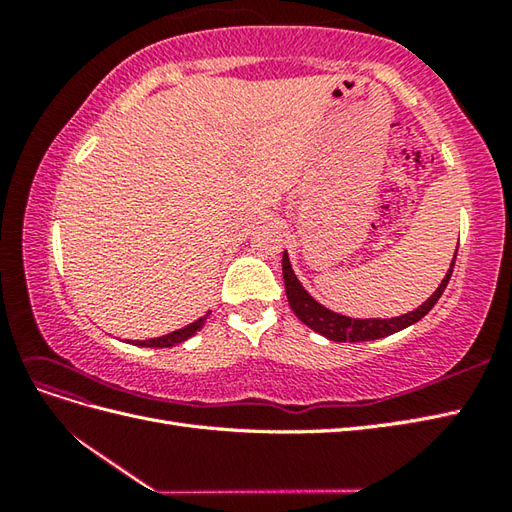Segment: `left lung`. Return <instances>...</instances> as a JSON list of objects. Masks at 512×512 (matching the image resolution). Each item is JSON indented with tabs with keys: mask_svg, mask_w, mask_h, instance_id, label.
Wrapping results in <instances>:
<instances>
[{
	"mask_svg": "<svg viewBox=\"0 0 512 512\" xmlns=\"http://www.w3.org/2000/svg\"><path fill=\"white\" fill-rule=\"evenodd\" d=\"M458 255V250H455ZM455 266V257L451 262V268L447 277L442 279V284L438 286V290L422 303L420 308H416L413 312L402 314V317H394V319H350L343 317V314H336L328 308H323L319 301H314L306 288L299 284V279L292 273L290 259L284 253V259H281V268H284V284H286V295H288V303L292 312L297 317L312 328L314 332H319L323 336H328L330 341H339V343H358V341H374V339H383V336H389L394 332H400L409 328L411 323L420 321L424 314H427L433 306H436L438 299L442 297L444 288H447L451 273Z\"/></svg>",
	"mask_w": 512,
	"mask_h": 512,
	"instance_id": "left-lung-1",
	"label": "left lung"
}]
</instances>
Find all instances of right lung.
Instances as JSON below:
<instances>
[{
	"label": "right lung",
	"mask_w": 512,
	"mask_h": 512,
	"mask_svg": "<svg viewBox=\"0 0 512 512\" xmlns=\"http://www.w3.org/2000/svg\"><path fill=\"white\" fill-rule=\"evenodd\" d=\"M206 317H209V314H206ZM206 317L198 319V321H195V323H191V325H187V328H182V330H176V332H171V334H165V336H158V339L136 341L134 345H143V347H171V345H178V343H182V341H187V339H189V336H193L195 332H198V330L202 328V325H204Z\"/></svg>",
	"instance_id": "1"
}]
</instances>
